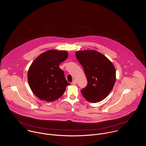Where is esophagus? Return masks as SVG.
I'll use <instances>...</instances> for the list:
<instances>
[{
  "instance_id": "34e87169",
  "label": "esophagus",
  "mask_w": 146,
  "mask_h": 146,
  "mask_svg": "<svg viewBox=\"0 0 146 146\" xmlns=\"http://www.w3.org/2000/svg\"><path fill=\"white\" fill-rule=\"evenodd\" d=\"M76 83H77V82H76V81L75 80H74L72 81V84H74V85H75V84H76Z\"/></svg>"
}]
</instances>
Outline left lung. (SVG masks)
<instances>
[{
	"label": "left lung",
	"mask_w": 146,
	"mask_h": 146,
	"mask_svg": "<svg viewBox=\"0 0 146 146\" xmlns=\"http://www.w3.org/2000/svg\"><path fill=\"white\" fill-rule=\"evenodd\" d=\"M83 67L88 84L81 92L89 102L97 103L112 90L116 80V71L111 62L101 53L93 50L75 53Z\"/></svg>",
	"instance_id": "obj_1"
}]
</instances>
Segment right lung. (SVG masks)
I'll use <instances>...</instances> for the list:
<instances>
[{"label": "right lung", "instance_id": "1", "mask_svg": "<svg viewBox=\"0 0 146 146\" xmlns=\"http://www.w3.org/2000/svg\"><path fill=\"white\" fill-rule=\"evenodd\" d=\"M68 57L64 50H49L39 56L30 66L27 78L29 86L39 99L53 102L64 93L67 82L59 67Z\"/></svg>", "mask_w": 146, "mask_h": 146}]
</instances>
